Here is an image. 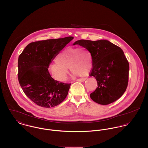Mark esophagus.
Returning <instances> with one entry per match:
<instances>
[{"instance_id":"34e87169","label":"esophagus","mask_w":148,"mask_h":148,"mask_svg":"<svg viewBox=\"0 0 148 148\" xmlns=\"http://www.w3.org/2000/svg\"><path fill=\"white\" fill-rule=\"evenodd\" d=\"M86 79V78H80V79H78L77 80V81H78V82H84V81H85Z\"/></svg>"}]
</instances>
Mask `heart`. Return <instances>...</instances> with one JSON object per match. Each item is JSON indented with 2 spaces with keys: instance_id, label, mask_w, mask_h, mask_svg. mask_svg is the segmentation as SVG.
<instances>
[{
  "instance_id": "heart-1",
  "label": "heart",
  "mask_w": 148,
  "mask_h": 148,
  "mask_svg": "<svg viewBox=\"0 0 148 148\" xmlns=\"http://www.w3.org/2000/svg\"><path fill=\"white\" fill-rule=\"evenodd\" d=\"M55 64L49 67L51 75L58 81L67 79L70 68L75 76L88 73L92 66V58L88 50L83 48H69L60 53Z\"/></svg>"
}]
</instances>
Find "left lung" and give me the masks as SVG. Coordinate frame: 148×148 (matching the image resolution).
Listing matches in <instances>:
<instances>
[{
    "mask_svg": "<svg viewBox=\"0 0 148 148\" xmlns=\"http://www.w3.org/2000/svg\"><path fill=\"white\" fill-rule=\"evenodd\" d=\"M79 45L89 51L92 58L90 77L98 83L90 98L99 104L107 105L120 98L125 91L128 82L129 63L120 47L106 40H80Z\"/></svg>",
    "mask_w": 148,
    "mask_h": 148,
    "instance_id": "left-lung-1",
    "label": "left lung"
}]
</instances>
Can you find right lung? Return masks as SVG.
Masks as SVG:
<instances>
[{"label":"right lung","mask_w":148,"mask_h":148,"mask_svg":"<svg viewBox=\"0 0 148 148\" xmlns=\"http://www.w3.org/2000/svg\"><path fill=\"white\" fill-rule=\"evenodd\" d=\"M73 37L31 42L19 56L18 79L25 94L45 108L55 107L66 98L70 83L54 80L48 68L52 61Z\"/></svg>","instance_id":"obj_1"}]
</instances>
